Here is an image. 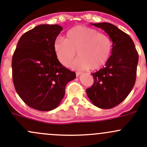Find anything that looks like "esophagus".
<instances>
[{
  "label": "esophagus",
  "instance_id": "1",
  "mask_svg": "<svg viewBox=\"0 0 147 147\" xmlns=\"http://www.w3.org/2000/svg\"><path fill=\"white\" fill-rule=\"evenodd\" d=\"M81 74H82V72H76V75H77V76H79V75H81Z\"/></svg>",
  "mask_w": 147,
  "mask_h": 147
}]
</instances>
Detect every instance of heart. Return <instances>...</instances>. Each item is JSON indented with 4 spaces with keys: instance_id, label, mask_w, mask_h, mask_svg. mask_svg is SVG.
<instances>
[{
    "instance_id": "1",
    "label": "heart",
    "mask_w": 147,
    "mask_h": 147,
    "mask_svg": "<svg viewBox=\"0 0 147 147\" xmlns=\"http://www.w3.org/2000/svg\"><path fill=\"white\" fill-rule=\"evenodd\" d=\"M53 50L57 61L63 66H69L78 53L79 57L72 64L73 69L97 70L109 60L112 42L108 35L94 28L78 26L66 32L65 40H56Z\"/></svg>"
}]
</instances>
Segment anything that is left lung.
<instances>
[{
    "label": "left lung",
    "instance_id": "obj_1",
    "mask_svg": "<svg viewBox=\"0 0 147 147\" xmlns=\"http://www.w3.org/2000/svg\"><path fill=\"white\" fill-rule=\"evenodd\" d=\"M91 24L108 34L112 51L105 67L92 74L94 83L86 92L96 107L110 109L124 101L134 87L139 55L131 38L117 26L109 23Z\"/></svg>",
    "mask_w": 147,
    "mask_h": 147
}]
</instances>
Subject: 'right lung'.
<instances>
[{"label": "right lung", "instance_id": "right-lung-1", "mask_svg": "<svg viewBox=\"0 0 147 147\" xmlns=\"http://www.w3.org/2000/svg\"><path fill=\"white\" fill-rule=\"evenodd\" d=\"M63 28L40 25L20 37L12 58L16 92L23 102L39 111H50L60 105L65 87L76 78L55 55L53 44Z\"/></svg>", "mask_w": 147, "mask_h": 147}]
</instances>
